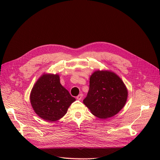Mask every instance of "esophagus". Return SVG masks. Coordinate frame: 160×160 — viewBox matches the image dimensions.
Listing matches in <instances>:
<instances>
[{
    "instance_id": "1",
    "label": "esophagus",
    "mask_w": 160,
    "mask_h": 160,
    "mask_svg": "<svg viewBox=\"0 0 160 160\" xmlns=\"http://www.w3.org/2000/svg\"><path fill=\"white\" fill-rule=\"evenodd\" d=\"M82 97H83L82 94H80V95H78L77 97V100H80L82 98Z\"/></svg>"
}]
</instances>
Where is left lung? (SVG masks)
<instances>
[{"instance_id":"obj_1","label":"left lung","mask_w":160,"mask_h":160,"mask_svg":"<svg viewBox=\"0 0 160 160\" xmlns=\"http://www.w3.org/2000/svg\"><path fill=\"white\" fill-rule=\"evenodd\" d=\"M128 91L114 72L97 71L91 76L89 89L83 102L96 117L107 119L116 115L126 104Z\"/></svg>"}]
</instances>
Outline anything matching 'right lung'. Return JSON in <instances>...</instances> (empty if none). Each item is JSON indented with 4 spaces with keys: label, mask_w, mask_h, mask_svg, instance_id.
<instances>
[{
    "label": "right lung",
    "mask_w": 160,
    "mask_h": 160,
    "mask_svg": "<svg viewBox=\"0 0 160 160\" xmlns=\"http://www.w3.org/2000/svg\"><path fill=\"white\" fill-rule=\"evenodd\" d=\"M75 100L61 85L58 74H43L36 82L30 93L33 110L41 118L49 122L62 118Z\"/></svg>",
    "instance_id": "1"
}]
</instances>
